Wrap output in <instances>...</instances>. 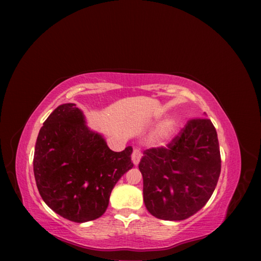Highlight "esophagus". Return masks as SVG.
<instances>
[{"mask_svg": "<svg viewBox=\"0 0 261 261\" xmlns=\"http://www.w3.org/2000/svg\"><path fill=\"white\" fill-rule=\"evenodd\" d=\"M140 159H141V152L139 149H134V151L132 153V160L134 162V164L135 165H138L139 162H140Z\"/></svg>", "mask_w": 261, "mask_h": 261, "instance_id": "esophagus-1", "label": "esophagus"}]
</instances>
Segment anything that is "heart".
<instances>
[{"label":"heart","mask_w":261,"mask_h":261,"mask_svg":"<svg viewBox=\"0 0 261 261\" xmlns=\"http://www.w3.org/2000/svg\"><path fill=\"white\" fill-rule=\"evenodd\" d=\"M177 127L178 124L175 118H170V120L162 122L154 130L152 135V141L159 146L168 144L176 134Z\"/></svg>","instance_id":"obj_1"}]
</instances>
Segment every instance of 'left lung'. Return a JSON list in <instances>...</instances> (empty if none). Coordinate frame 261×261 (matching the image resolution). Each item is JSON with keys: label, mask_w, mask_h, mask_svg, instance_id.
I'll use <instances>...</instances> for the list:
<instances>
[{"label": "left lung", "mask_w": 261, "mask_h": 261, "mask_svg": "<svg viewBox=\"0 0 261 261\" xmlns=\"http://www.w3.org/2000/svg\"><path fill=\"white\" fill-rule=\"evenodd\" d=\"M144 202L158 219L180 221L199 211L221 172L217 130L207 117L188 121L168 147L144 151L139 162Z\"/></svg>", "instance_id": "obj_1"}]
</instances>
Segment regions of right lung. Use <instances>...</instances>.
<instances>
[{
	"label": "right lung",
	"mask_w": 261,
	"mask_h": 261,
	"mask_svg": "<svg viewBox=\"0 0 261 261\" xmlns=\"http://www.w3.org/2000/svg\"><path fill=\"white\" fill-rule=\"evenodd\" d=\"M133 148L114 152L101 134L86 125L75 103L59 106L43 123L36 141L34 173L43 201L77 223L106 212L117 180L134 167Z\"/></svg>",
	"instance_id": "obj_1"
}]
</instances>
